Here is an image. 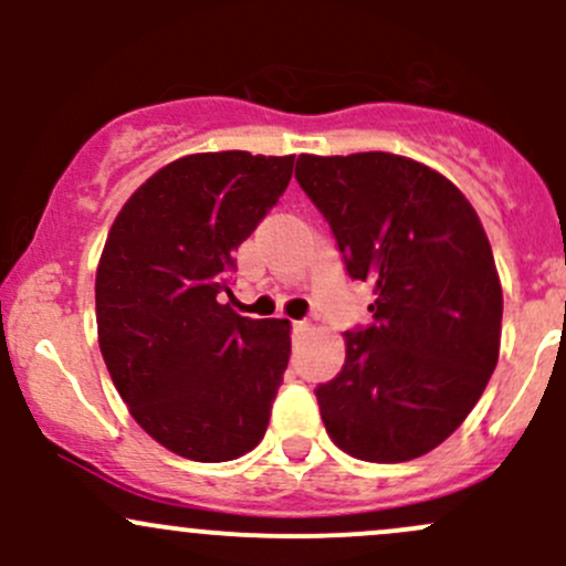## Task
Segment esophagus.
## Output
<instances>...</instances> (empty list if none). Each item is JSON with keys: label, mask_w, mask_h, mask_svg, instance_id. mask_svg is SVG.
Instances as JSON below:
<instances>
[{"label": "esophagus", "mask_w": 566, "mask_h": 566, "mask_svg": "<svg viewBox=\"0 0 566 566\" xmlns=\"http://www.w3.org/2000/svg\"><path fill=\"white\" fill-rule=\"evenodd\" d=\"M293 331H310V323L306 319H293Z\"/></svg>", "instance_id": "34e87169"}]
</instances>
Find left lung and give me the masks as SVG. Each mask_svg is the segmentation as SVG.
<instances>
[{
  "label": "left lung",
  "instance_id": "1",
  "mask_svg": "<svg viewBox=\"0 0 566 566\" xmlns=\"http://www.w3.org/2000/svg\"><path fill=\"white\" fill-rule=\"evenodd\" d=\"M295 177L375 293V323L347 334L345 367L315 391L325 432L358 460L421 458L499 364L504 295L482 221L449 177L394 153H306Z\"/></svg>",
  "mask_w": 566,
  "mask_h": 566
}]
</instances>
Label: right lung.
<instances>
[{"instance_id":"add662e5","label":"right lung","mask_w":566,"mask_h":566,"mask_svg":"<svg viewBox=\"0 0 566 566\" xmlns=\"http://www.w3.org/2000/svg\"><path fill=\"white\" fill-rule=\"evenodd\" d=\"M295 156L193 153L128 197L95 273L98 345L136 424L164 449L227 462L262 441L290 361V319L221 304L232 251L293 177Z\"/></svg>"}]
</instances>
